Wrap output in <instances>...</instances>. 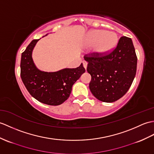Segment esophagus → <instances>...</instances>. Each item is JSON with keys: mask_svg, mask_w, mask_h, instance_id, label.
<instances>
[{"mask_svg": "<svg viewBox=\"0 0 154 154\" xmlns=\"http://www.w3.org/2000/svg\"><path fill=\"white\" fill-rule=\"evenodd\" d=\"M83 67H85V69H87V62H85V61H83Z\"/></svg>", "mask_w": 154, "mask_h": 154, "instance_id": "esophagus-1", "label": "esophagus"}]
</instances>
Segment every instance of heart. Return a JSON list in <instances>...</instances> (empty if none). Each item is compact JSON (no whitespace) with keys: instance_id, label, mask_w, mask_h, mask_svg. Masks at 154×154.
<instances>
[{"instance_id":"obj_1","label":"heart","mask_w":154,"mask_h":154,"mask_svg":"<svg viewBox=\"0 0 154 154\" xmlns=\"http://www.w3.org/2000/svg\"><path fill=\"white\" fill-rule=\"evenodd\" d=\"M117 36L113 33L104 30H92L85 38V45L88 47L96 46L95 52L99 56L108 54L117 43Z\"/></svg>"}]
</instances>
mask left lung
<instances>
[{"label":"left lung","mask_w":154,"mask_h":154,"mask_svg":"<svg viewBox=\"0 0 154 154\" xmlns=\"http://www.w3.org/2000/svg\"><path fill=\"white\" fill-rule=\"evenodd\" d=\"M91 75L89 88L95 97L113 102L127 93L136 75L137 57L131 38L121 37L116 48L108 55L96 53L85 56Z\"/></svg>","instance_id":"8db88e82"}]
</instances>
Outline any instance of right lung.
I'll return each instance as SVG.
<instances>
[{
    "label": "right lung",
    "instance_id": "obj_1",
    "mask_svg": "<svg viewBox=\"0 0 154 154\" xmlns=\"http://www.w3.org/2000/svg\"><path fill=\"white\" fill-rule=\"evenodd\" d=\"M38 41H32L21 54V80L29 94L38 101L58 106L69 97L73 84L85 72V69L81 63L77 68H64L54 72L38 69L32 58V52Z\"/></svg>",
    "mask_w": 154,
    "mask_h": 154
}]
</instances>
